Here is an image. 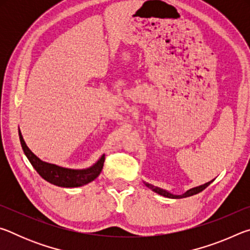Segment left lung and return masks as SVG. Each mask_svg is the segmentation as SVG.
<instances>
[{
    "label": "left lung",
    "instance_id": "8db88e82",
    "mask_svg": "<svg viewBox=\"0 0 250 250\" xmlns=\"http://www.w3.org/2000/svg\"><path fill=\"white\" fill-rule=\"evenodd\" d=\"M213 181H214V180H213ZM213 181H209V182H207V183H205V184L200 185V186H196V188H191V189H188V191H186L184 194H182V195H173V194H171L170 192L166 191V189H162V188H156V186L152 185V184H149V183H146V182H145V184H146L150 189H152V191L155 192V193H158V194H160V195H162V196H166V197H168V198H183V197H188V196L195 195V194L202 192L203 189H205V188H207V186H208Z\"/></svg>",
    "mask_w": 250,
    "mask_h": 250
}]
</instances>
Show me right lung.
I'll list each match as a JSON object with an SVG mask.
<instances>
[{
	"label": "right lung",
	"mask_w": 250,
	"mask_h": 250,
	"mask_svg": "<svg viewBox=\"0 0 250 250\" xmlns=\"http://www.w3.org/2000/svg\"><path fill=\"white\" fill-rule=\"evenodd\" d=\"M19 135L22 149L33 167L45 181L54 185L61 186V188H78V186L86 185L97 179V176L100 174L104 167V154L97 161L94 166L83 168V170H73V168L62 167L56 166V164L44 162L28 149L20 130Z\"/></svg>",
	"instance_id": "1"
}]
</instances>
